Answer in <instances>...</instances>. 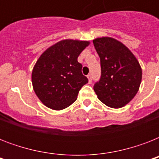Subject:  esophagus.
<instances>
[{
  "mask_svg": "<svg viewBox=\"0 0 159 159\" xmlns=\"http://www.w3.org/2000/svg\"><path fill=\"white\" fill-rule=\"evenodd\" d=\"M87 78H88V81H89V82H90V83H91V82H92V74H88V75H87Z\"/></svg>",
  "mask_w": 159,
  "mask_h": 159,
  "instance_id": "34e87169",
  "label": "esophagus"
}]
</instances>
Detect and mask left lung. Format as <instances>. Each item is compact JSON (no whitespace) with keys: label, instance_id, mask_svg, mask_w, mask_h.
I'll return each mask as SVG.
<instances>
[{"label":"left lung","instance_id":"obj_1","mask_svg":"<svg viewBox=\"0 0 159 159\" xmlns=\"http://www.w3.org/2000/svg\"><path fill=\"white\" fill-rule=\"evenodd\" d=\"M101 60L102 75L95 83L98 99L109 107L120 108L133 99L142 79L138 60L125 45L113 38L93 40Z\"/></svg>","mask_w":159,"mask_h":159}]
</instances>
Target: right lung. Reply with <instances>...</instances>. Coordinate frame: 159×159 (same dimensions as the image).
Segmentation results:
<instances>
[{"label": "right lung", "mask_w": 159, "mask_h": 159, "mask_svg": "<svg viewBox=\"0 0 159 159\" xmlns=\"http://www.w3.org/2000/svg\"><path fill=\"white\" fill-rule=\"evenodd\" d=\"M88 41L65 39L42 53L32 72V84L39 99L48 108L60 111L77 100L88 79L77 57Z\"/></svg>", "instance_id": "add662e5"}]
</instances>
